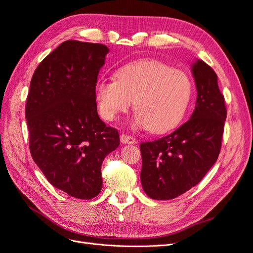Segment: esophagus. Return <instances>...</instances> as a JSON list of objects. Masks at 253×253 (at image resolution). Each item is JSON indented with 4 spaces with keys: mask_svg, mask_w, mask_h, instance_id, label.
<instances>
[{
    "mask_svg": "<svg viewBox=\"0 0 253 253\" xmlns=\"http://www.w3.org/2000/svg\"><path fill=\"white\" fill-rule=\"evenodd\" d=\"M120 140L122 143H129V144H133V143H136L137 142V139L134 138V137L132 136H128L126 134H122L120 136Z\"/></svg>",
    "mask_w": 253,
    "mask_h": 253,
    "instance_id": "1",
    "label": "esophagus"
}]
</instances>
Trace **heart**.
I'll use <instances>...</instances> for the list:
<instances>
[{"mask_svg": "<svg viewBox=\"0 0 253 253\" xmlns=\"http://www.w3.org/2000/svg\"><path fill=\"white\" fill-rule=\"evenodd\" d=\"M116 79H99L95 99L100 116L114 121L133 105V126L152 132L168 131L185 116L192 95V80L178 68L155 60L121 66Z\"/></svg>", "mask_w": 253, "mask_h": 253, "instance_id": "1", "label": "heart"}]
</instances>
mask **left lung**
<instances>
[{"mask_svg": "<svg viewBox=\"0 0 253 253\" xmlns=\"http://www.w3.org/2000/svg\"><path fill=\"white\" fill-rule=\"evenodd\" d=\"M197 98L185 124L140 144L141 185L152 200H173L196 186L217 160L227 110L217 75L203 60L191 66Z\"/></svg>", "mask_w": 253, "mask_h": 253, "instance_id": "1", "label": "left lung"}]
</instances>
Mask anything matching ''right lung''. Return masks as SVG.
Wrapping results in <instances>:
<instances>
[{"mask_svg":"<svg viewBox=\"0 0 253 253\" xmlns=\"http://www.w3.org/2000/svg\"><path fill=\"white\" fill-rule=\"evenodd\" d=\"M108 46L68 40L37 67L25 106L29 149L51 185L90 200L102 188L101 165L120 143L99 118L95 86Z\"/></svg>","mask_w":253,"mask_h":253,"instance_id":"add662e5","label":"right lung"}]
</instances>
